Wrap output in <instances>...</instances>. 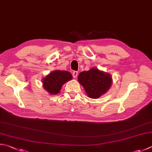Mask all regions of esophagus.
I'll list each match as a JSON object with an SVG mask.
<instances>
[{
  "instance_id": "esophagus-1",
  "label": "esophagus",
  "mask_w": 152,
  "mask_h": 152,
  "mask_svg": "<svg viewBox=\"0 0 152 152\" xmlns=\"http://www.w3.org/2000/svg\"><path fill=\"white\" fill-rule=\"evenodd\" d=\"M78 76V71H73V78H77V77Z\"/></svg>"
}]
</instances>
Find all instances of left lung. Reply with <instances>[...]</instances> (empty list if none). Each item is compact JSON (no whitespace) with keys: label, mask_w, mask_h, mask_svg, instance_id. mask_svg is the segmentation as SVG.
I'll use <instances>...</instances> for the list:
<instances>
[{"label":"left lung","mask_w":152,"mask_h":152,"mask_svg":"<svg viewBox=\"0 0 152 152\" xmlns=\"http://www.w3.org/2000/svg\"><path fill=\"white\" fill-rule=\"evenodd\" d=\"M78 81L84 87L87 95L92 99H97L104 94L112 84L109 74L99 71L96 68L80 73Z\"/></svg>","instance_id":"left-lung-1"}]
</instances>
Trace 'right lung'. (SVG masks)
<instances>
[{
	"label": "right lung",
	"instance_id": "obj_1",
	"mask_svg": "<svg viewBox=\"0 0 152 152\" xmlns=\"http://www.w3.org/2000/svg\"><path fill=\"white\" fill-rule=\"evenodd\" d=\"M72 79L71 74L66 71H54L43 79V86L51 94H58L65 83Z\"/></svg>",
	"mask_w": 152,
	"mask_h": 152
}]
</instances>
